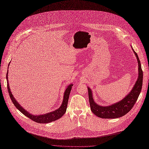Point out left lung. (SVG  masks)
<instances>
[{
  "label": "left lung",
  "mask_w": 149,
  "mask_h": 149,
  "mask_svg": "<svg viewBox=\"0 0 149 149\" xmlns=\"http://www.w3.org/2000/svg\"><path fill=\"white\" fill-rule=\"evenodd\" d=\"M132 50L137 59L139 65V75L136 83L134 85L131 91L120 101L109 106H100L94 101L93 94L91 88L88 87L89 102L92 112L100 118L115 119L122 117L126 115L134 106L140 95L143 85V71L141 63L137 53Z\"/></svg>",
  "instance_id": "8db88e82"
}]
</instances>
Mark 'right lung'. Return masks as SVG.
Wrapping results in <instances>:
<instances>
[{
  "instance_id": "1",
  "label": "right lung",
  "mask_w": 149,
  "mask_h": 149,
  "mask_svg": "<svg viewBox=\"0 0 149 149\" xmlns=\"http://www.w3.org/2000/svg\"><path fill=\"white\" fill-rule=\"evenodd\" d=\"M9 63H10V62H9ZM9 63L8 65V68L9 66ZM8 70L7 74H6V79H7V87H8V90L10 98L12 102H13V104H14V106L22 113H23L26 117H28L29 118L34 120V122H36V123H40V124H47V123H51V122H53L54 120H58V119L61 118L66 112L68 102L70 94L72 87L73 86L72 84H70L69 86H68L65 89L64 94H63L62 103L61 106L58 108V109H56L55 111H52L50 112H49V113H47L45 114L36 115L31 114V113L27 111H26L24 107H22L19 104V103L15 99V97H13V94L11 93L10 89L9 88L10 87L9 86L8 76Z\"/></svg>"
}]
</instances>
